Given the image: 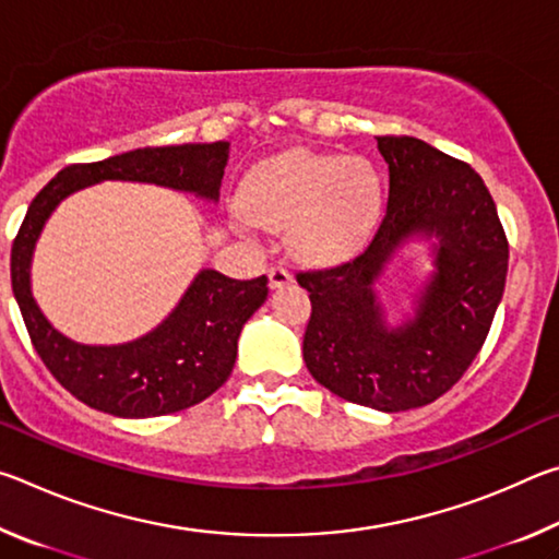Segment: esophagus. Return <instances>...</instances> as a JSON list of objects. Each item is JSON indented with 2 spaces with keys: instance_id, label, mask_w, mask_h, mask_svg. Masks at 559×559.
<instances>
[{
  "instance_id": "esophagus-1",
  "label": "esophagus",
  "mask_w": 559,
  "mask_h": 559,
  "mask_svg": "<svg viewBox=\"0 0 559 559\" xmlns=\"http://www.w3.org/2000/svg\"><path fill=\"white\" fill-rule=\"evenodd\" d=\"M290 281H293L290 271L283 266V263H276V266H271V271H269L271 288H281V286H286V283H290Z\"/></svg>"
}]
</instances>
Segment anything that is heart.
Wrapping results in <instances>:
<instances>
[{
	"instance_id": "obj_1",
	"label": "heart",
	"mask_w": 559,
	"mask_h": 559,
	"mask_svg": "<svg viewBox=\"0 0 559 559\" xmlns=\"http://www.w3.org/2000/svg\"><path fill=\"white\" fill-rule=\"evenodd\" d=\"M249 219L286 229L308 261H343L362 249L382 214L384 187L365 157L288 150L251 169L241 189Z\"/></svg>"
}]
</instances>
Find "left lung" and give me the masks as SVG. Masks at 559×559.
Returning a JSON list of instances; mask_svg holds the SVG:
<instances>
[{"mask_svg": "<svg viewBox=\"0 0 559 559\" xmlns=\"http://www.w3.org/2000/svg\"><path fill=\"white\" fill-rule=\"evenodd\" d=\"M377 150L390 167V197L372 241L333 269L296 273L313 306L302 359L343 400L406 412L447 394L484 347L503 298L508 239L471 165L409 135L377 138ZM414 233L440 239L438 271L415 318L386 329L371 286Z\"/></svg>", "mask_w": 559, "mask_h": 559, "instance_id": "left-lung-1", "label": "left lung"}]
</instances>
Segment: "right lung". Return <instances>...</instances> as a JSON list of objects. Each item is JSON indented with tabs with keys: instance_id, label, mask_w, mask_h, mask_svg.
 I'll use <instances>...</instances> for the list:
<instances>
[{
	"instance_id": "right-lung-1",
	"label": "right lung",
	"mask_w": 559,
	"mask_h": 559,
	"mask_svg": "<svg viewBox=\"0 0 559 559\" xmlns=\"http://www.w3.org/2000/svg\"><path fill=\"white\" fill-rule=\"evenodd\" d=\"M229 143L143 147L69 165L34 197L12 243V290L32 345L75 400L126 419L182 412L229 380L241 328L269 296V278L236 281L204 269L153 333L126 345H79L51 328L29 286L34 243L63 197L103 179L150 182L219 200Z\"/></svg>"
}]
</instances>
